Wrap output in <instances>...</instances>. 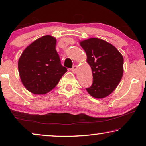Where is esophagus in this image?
Listing matches in <instances>:
<instances>
[{
  "label": "esophagus",
  "instance_id": "esophagus-1",
  "mask_svg": "<svg viewBox=\"0 0 146 146\" xmlns=\"http://www.w3.org/2000/svg\"><path fill=\"white\" fill-rule=\"evenodd\" d=\"M77 69H78V67L76 66H74L73 67L71 68V71H72L73 73H76V71H77Z\"/></svg>",
  "mask_w": 146,
  "mask_h": 146
}]
</instances>
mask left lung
<instances>
[{
	"label": "left lung",
	"mask_w": 146,
	"mask_h": 146,
	"mask_svg": "<svg viewBox=\"0 0 146 146\" xmlns=\"http://www.w3.org/2000/svg\"><path fill=\"white\" fill-rule=\"evenodd\" d=\"M87 55L88 64L93 73V84L86 88L96 98L110 95L120 82L123 73V58L119 51L102 39L91 38L80 41Z\"/></svg>",
	"instance_id": "left-lung-1"
}]
</instances>
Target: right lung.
I'll return each instance as SVG.
<instances>
[{"instance_id":"right-lung-1","label":"right lung","mask_w":146,"mask_h":146,"mask_svg":"<svg viewBox=\"0 0 146 146\" xmlns=\"http://www.w3.org/2000/svg\"><path fill=\"white\" fill-rule=\"evenodd\" d=\"M56 43L54 36H44L29 44L20 56V78L24 87L32 93H48L67 71V68L60 64Z\"/></svg>"}]
</instances>
